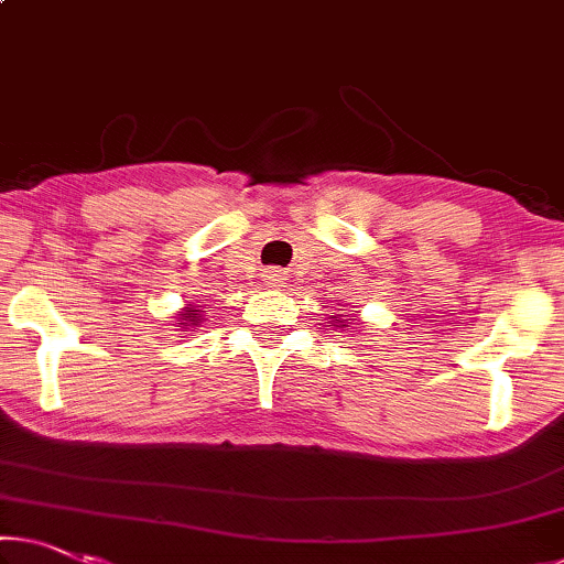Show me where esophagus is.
I'll list each match as a JSON object with an SVG mask.
<instances>
[{"instance_id": "obj_1", "label": "esophagus", "mask_w": 564, "mask_h": 564, "mask_svg": "<svg viewBox=\"0 0 564 564\" xmlns=\"http://www.w3.org/2000/svg\"><path fill=\"white\" fill-rule=\"evenodd\" d=\"M264 282L270 284V288H282L284 274H282L280 270H267V272H264Z\"/></svg>"}]
</instances>
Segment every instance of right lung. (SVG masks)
Here are the masks:
<instances>
[{
    "label": "right lung",
    "instance_id": "obj_1",
    "mask_svg": "<svg viewBox=\"0 0 564 564\" xmlns=\"http://www.w3.org/2000/svg\"><path fill=\"white\" fill-rule=\"evenodd\" d=\"M194 312H198V310H186V315L194 317ZM194 323H196V319H192V325H194ZM181 325H184V323H181ZM186 325H188V323H186Z\"/></svg>",
    "mask_w": 564,
    "mask_h": 564
}]
</instances>
